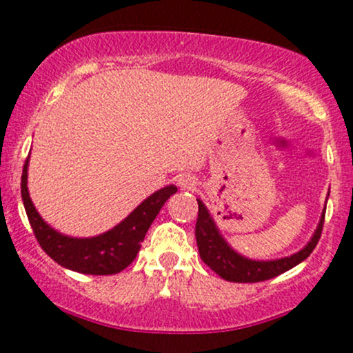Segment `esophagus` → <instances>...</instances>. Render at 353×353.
I'll list each match as a JSON object with an SVG mask.
<instances>
[{"mask_svg":"<svg viewBox=\"0 0 353 353\" xmlns=\"http://www.w3.org/2000/svg\"><path fill=\"white\" fill-rule=\"evenodd\" d=\"M179 185L185 190H192V189H196L197 182L192 176H189V174H182V176L179 177Z\"/></svg>","mask_w":353,"mask_h":353,"instance_id":"1","label":"esophagus"}]
</instances>
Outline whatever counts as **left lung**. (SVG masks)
Masks as SVG:
<instances>
[{"label": "left lung", "mask_w": 353, "mask_h": 353, "mask_svg": "<svg viewBox=\"0 0 353 353\" xmlns=\"http://www.w3.org/2000/svg\"><path fill=\"white\" fill-rule=\"evenodd\" d=\"M197 204H199V214H197L196 222V241L197 247H199L201 259L214 272L229 282L269 281V279L277 277V275L299 265L309 257L312 250L317 245L320 234H322L323 219H325V208H323L314 236L310 237V241L299 252L289 255V257L255 261V259L244 257L237 250H234L221 234L216 221L210 216L209 209L205 208L204 202L197 199Z\"/></svg>", "instance_id": "8db88e82"}]
</instances>
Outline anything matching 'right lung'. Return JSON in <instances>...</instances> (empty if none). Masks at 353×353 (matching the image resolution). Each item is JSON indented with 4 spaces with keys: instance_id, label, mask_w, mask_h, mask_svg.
I'll return each instance as SVG.
<instances>
[{
    "instance_id": "obj_1",
    "label": "right lung",
    "mask_w": 353,
    "mask_h": 353,
    "mask_svg": "<svg viewBox=\"0 0 353 353\" xmlns=\"http://www.w3.org/2000/svg\"><path fill=\"white\" fill-rule=\"evenodd\" d=\"M28 165L30 156L23 168L21 197L34 236L52 261L79 274L111 275L125 269L136 259L141 242L164 202L177 192L174 184L165 185L141 202L124 221L108 232L94 237H71L52 229L36 210L28 190Z\"/></svg>"
}]
</instances>
